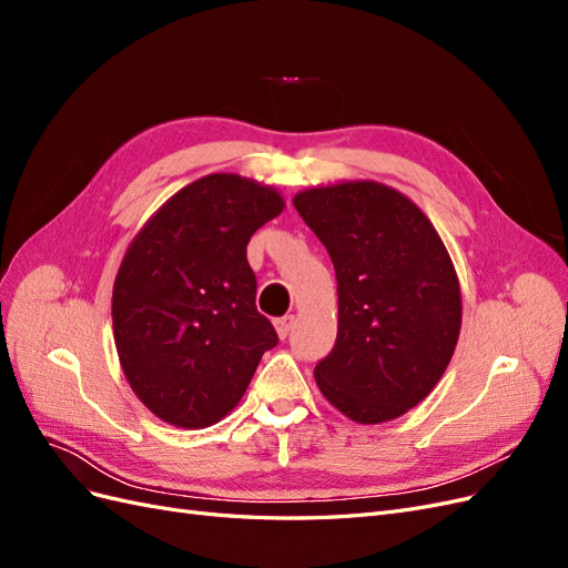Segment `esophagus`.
Instances as JSON below:
<instances>
[{
	"label": "esophagus",
	"mask_w": 568,
	"mask_h": 568,
	"mask_svg": "<svg viewBox=\"0 0 568 568\" xmlns=\"http://www.w3.org/2000/svg\"><path fill=\"white\" fill-rule=\"evenodd\" d=\"M294 322H296L294 315H284L280 320H274V326H277L280 338H286L291 334V329H294Z\"/></svg>",
	"instance_id": "esophagus-1"
}]
</instances>
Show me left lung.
Segmentation results:
<instances>
[{"instance_id":"1","label":"left lung","mask_w":568,"mask_h":568,"mask_svg":"<svg viewBox=\"0 0 568 568\" xmlns=\"http://www.w3.org/2000/svg\"><path fill=\"white\" fill-rule=\"evenodd\" d=\"M336 270L338 332L315 365L324 398L359 424L405 415L434 390L457 346L459 282L428 217L379 182L294 199Z\"/></svg>"}]
</instances>
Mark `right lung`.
<instances>
[{
	"label": "right lung",
	"mask_w": 568,
	"mask_h": 568,
	"mask_svg": "<svg viewBox=\"0 0 568 568\" xmlns=\"http://www.w3.org/2000/svg\"><path fill=\"white\" fill-rule=\"evenodd\" d=\"M284 199L253 180L205 175L134 236L113 284V334L132 390L182 428L220 422L280 343L255 307L246 246Z\"/></svg>",
	"instance_id": "right-lung-1"
}]
</instances>
